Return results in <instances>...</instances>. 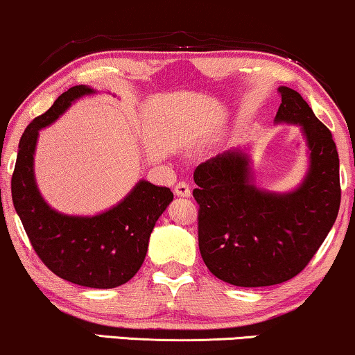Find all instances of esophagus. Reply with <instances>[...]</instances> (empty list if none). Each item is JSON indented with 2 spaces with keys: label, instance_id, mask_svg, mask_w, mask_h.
<instances>
[{
  "label": "esophagus",
  "instance_id": "1",
  "mask_svg": "<svg viewBox=\"0 0 355 355\" xmlns=\"http://www.w3.org/2000/svg\"><path fill=\"white\" fill-rule=\"evenodd\" d=\"M175 195H177V196H190L191 190H190V187H188V183L187 182H178L177 185H175Z\"/></svg>",
  "mask_w": 355,
  "mask_h": 355
}]
</instances>
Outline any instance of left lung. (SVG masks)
Segmentation results:
<instances>
[{"mask_svg":"<svg viewBox=\"0 0 355 355\" xmlns=\"http://www.w3.org/2000/svg\"><path fill=\"white\" fill-rule=\"evenodd\" d=\"M277 123L303 128L309 172L288 195L250 183L249 157L230 150L196 167L198 245L206 267L236 286H268L298 275L324 242L340 205L339 155L333 134L298 92L280 87Z\"/></svg>","mask_w":355,"mask_h":355,"instance_id":"1","label":"left lung"}]
</instances>
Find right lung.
Listing matches in <instances>:
<instances>
[{
	"mask_svg": "<svg viewBox=\"0 0 355 355\" xmlns=\"http://www.w3.org/2000/svg\"><path fill=\"white\" fill-rule=\"evenodd\" d=\"M93 93L77 85L26 128L11 178L12 203L31 245L57 277L88 288H114L136 275L147 254L157 219L173 200L167 187L141 180L118 206L98 216H67L42 200L34 180L39 129L60 116L70 103Z\"/></svg>",
	"mask_w": 355,
	"mask_h": 355,
	"instance_id": "obj_1",
	"label": "right lung"
}]
</instances>
